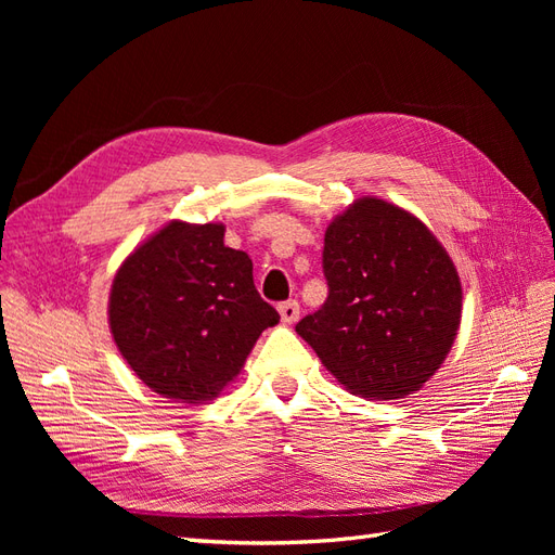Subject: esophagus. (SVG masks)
I'll list each match as a JSON object with an SVG mask.
<instances>
[{"mask_svg": "<svg viewBox=\"0 0 555 555\" xmlns=\"http://www.w3.org/2000/svg\"><path fill=\"white\" fill-rule=\"evenodd\" d=\"M278 310H280V317H282V322H284V324H294V322H298V314H300L298 300H284V304H280V306H278Z\"/></svg>", "mask_w": 555, "mask_h": 555, "instance_id": "34e87169", "label": "esophagus"}]
</instances>
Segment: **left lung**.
<instances>
[{
    "label": "left lung",
    "instance_id": "1",
    "mask_svg": "<svg viewBox=\"0 0 555 555\" xmlns=\"http://www.w3.org/2000/svg\"><path fill=\"white\" fill-rule=\"evenodd\" d=\"M328 296L296 324L347 391L391 400L418 391L461 324V280L414 215L365 196L328 224Z\"/></svg>",
    "mask_w": 555,
    "mask_h": 555
}]
</instances>
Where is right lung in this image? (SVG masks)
Masks as SVG:
<instances>
[{"mask_svg": "<svg viewBox=\"0 0 555 555\" xmlns=\"http://www.w3.org/2000/svg\"><path fill=\"white\" fill-rule=\"evenodd\" d=\"M108 322L143 384L164 398L204 402L241 373L280 314L259 296L251 259L224 245L222 224L176 220L120 266Z\"/></svg>", "mask_w": 555, "mask_h": 555, "instance_id": "right-lung-1", "label": "right lung"}]
</instances>
